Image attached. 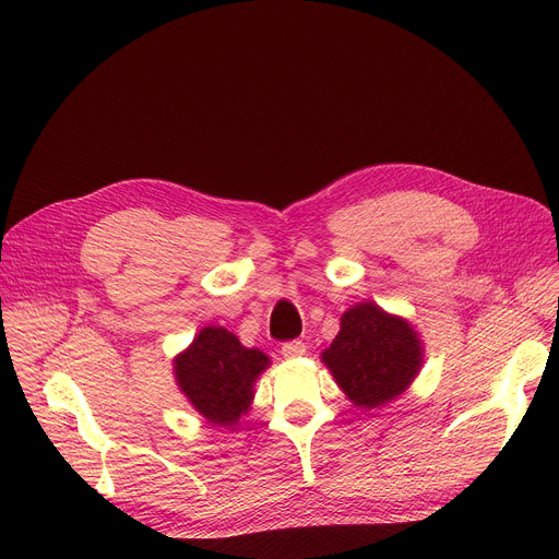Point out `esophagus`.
Here are the masks:
<instances>
[{
  "label": "esophagus",
  "mask_w": 559,
  "mask_h": 559,
  "mask_svg": "<svg viewBox=\"0 0 559 559\" xmlns=\"http://www.w3.org/2000/svg\"><path fill=\"white\" fill-rule=\"evenodd\" d=\"M307 354V345L302 340H288V342H284L282 345V356L284 358H299V356H305Z\"/></svg>",
  "instance_id": "1"
}]
</instances>
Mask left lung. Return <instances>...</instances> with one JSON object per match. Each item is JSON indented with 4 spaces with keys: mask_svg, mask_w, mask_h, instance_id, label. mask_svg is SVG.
<instances>
[{
    "mask_svg": "<svg viewBox=\"0 0 559 559\" xmlns=\"http://www.w3.org/2000/svg\"><path fill=\"white\" fill-rule=\"evenodd\" d=\"M322 360L354 405L373 409L407 390L423 349L405 320L365 302L342 316L340 333Z\"/></svg>",
    "mask_w": 559,
    "mask_h": 559,
    "instance_id": "left-lung-1",
    "label": "left lung"
}]
</instances>
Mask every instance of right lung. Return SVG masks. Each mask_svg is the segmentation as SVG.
<instances>
[{
    "label": "right lung",
    "mask_w": 559,
    "mask_h": 559,
    "mask_svg": "<svg viewBox=\"0 0 559 559\" xmlns=\"http://www.w3.org/2000/svg\"><path fill=\"white\" fill-rule=\"evenodd\" d=\"M269 358L241 347L222 326H205L177 358V380L188 401L214 425L233 427L252 401V384Z\"/></svg>",
    "instance_id": "right-lung-1"
}]
</instances>
